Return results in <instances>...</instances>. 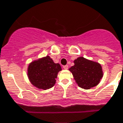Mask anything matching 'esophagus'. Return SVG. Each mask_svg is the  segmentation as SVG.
Masks as SVG:
<instances>
[{"label":"esophagus","mask_w":123,"mask_h":123,"mask_svg":"<svg viewBox=\"0 0 123 123\" xmlns=\"http://www.w3.org/2000/svg\"><path fill=\"white\" fill-rule=\"evenodd\" d=\"M68 68H69V66H68V65H66V66H63V68L64 69H68Z\"/></svg>","instance_id":"34e87169"}]
</instances>
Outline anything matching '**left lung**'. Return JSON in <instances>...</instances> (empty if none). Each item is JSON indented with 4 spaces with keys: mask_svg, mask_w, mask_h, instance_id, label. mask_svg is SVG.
Wrapping results in <instances>:
<instances>
[{
    "mask_svg": "<svg viewBox=\"0 0 123 123\" xmlns=\"http://www.w3.org/2000/svg\"><path fill=\"white\" fill-rule=\"evenodd\" d=\"M74 65L69 69L79 87L89 89L96 86L103 76L102 67L99 63L83 57L74 61Z\"/></svg>",
    "mask_w": 123,
    "mask_h": 123,
    "instance_id": "1",
    "label": "left lung"
}]
</instances>
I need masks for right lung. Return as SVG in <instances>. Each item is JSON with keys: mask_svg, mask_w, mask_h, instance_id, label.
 Instances as JSON below:
<instances>
[{"mask_svg": "<svg viewBox=\"0 0 123 123\" xmlns=\"http://www.w3.org/2000/svg\"><path fill=\"white\" fill-rule=\"evenodd\" d=\"M61 70L59 64L54 63L53 60L47 55L29 64L27 76L33 86L46 90L54 86L57 74Z\"/></svg>", "mask_w": 123, "mask_h": 123, "instance_id": "add662e5", "label": "right lung"}]
</instances>
